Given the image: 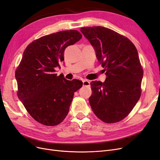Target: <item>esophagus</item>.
<instances>
[{
	"label": "esophagus",
	"instance_id": "obj_1",
	"mask_svg": "<svg viewBox=\"0 0 160 160\" xmlns=\"http://www.w3.org/2000/svg\"><path fill=\"white\" fill-rule=\"evenodd\" d=\"M82 85L85 87H90V82L87 80L82 81Z\"/></svg>",
	"mask_w": 160,
	"mask_h": 160
}]
</instances>
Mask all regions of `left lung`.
Returning <instances> with one entry per match:
<instances>
[{
	"instance_id": "left-lung-1",
	"label": "left lung",
	"mask_w": 160,
	"mask_h": 160,
	"mask_svg": "<svg viewBox=\"0 0 160 160\" xmlns=\"http://www.w3.org/2000/svg\"><path fill=\"white\" fill-rule=\"evenodd\" d=\"M81 32L94 48L107 75L103 82H91V108L102 122H119L141 96L144 71L137 49L128 38L105 27H84Z\"/></svg>"
}]
</instances>
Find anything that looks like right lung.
I'll use <instances>...</instances> for the list:
<instances>
[{
    "label": "right lung",
    "mask_w": 160,
    "mask_h": 160,
    "mask_svg": "<svg viewBox=\"0 0 160 160\" xmlns=\"http://www.w3.org/2000/svg\"><path fill=\"white\" fill-rule=\"evenodd\" d=\"M81 38L78 30H64L38 38L25 49L15 72L17 95L28 112L42 124L61 123L74 92L82 85L81 81L58 76L55 69L64 60L65 49Z\"/></svg>",
    "instance_id": "obj_1"
}]
</instances>
